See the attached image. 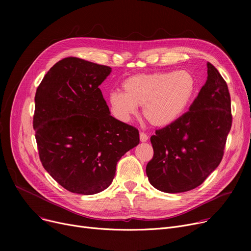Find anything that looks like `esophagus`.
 <instances>
[{
  "label": "esophagus",
  "mask_w": 251,
  "mask_h": 251,
  "mask_svg": "<svg viewBox=\"0 0 251 251\" xmlns=\"http://www.w3.org/2000/svg\"><path fill=\"white\" fill-rule=\"evenodd\" d=\"M139 138H140V141L141 142H146L149 140V136L144 133V132H140L139 133Z\"/></svg>",
  "instance_id": "34e87169"
}]
</instances>
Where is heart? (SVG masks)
Wrapping results in <instances>:
<instances>
[{
    "label": "heart",
    "instance_id": "obj_1",
    "mask_svg": "<svg viewBox=\"0 0 251 251\" xmlns=\"http://www.w3.org/2000/svg\"><path fill=\"white\" fill-rule=\"evenodd\" d=\"M124 92L113 90L108 100L112 113L129 121L142 105L143 118L154 127L176 122L188 108L195 92V80L187 71L136 74L122 82Z\"/></svg>",
    "mask_w": 251,
    "mask_h": 251
}]
</instances>
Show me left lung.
<instances>
[{"label":"left lung","mask_w":251,"mask_h":251,"mask_svg":"<svg viewBox=\"0 0 251 251\" xmlns=\"http://www.w3.org/2000/svg\"><path fill=\"white\" fill-rule=\"evenodd\" d=\"M207 79L189 111L151 137L153 157L147 166L157 190H192L220 165L232 126L231 99L226 81L207 63Z\"/></svg>","instance_id":"left-lung-1"}]
</instances>
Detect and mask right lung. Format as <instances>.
I'll use <instances>...</instances> for the list:
<instances>
[{
    "label": "right lung",
    "mask_w": 251,
    "mask_h": 251,
    "mask_svg": "<svg viewBox=\"0 0 251 251\" xmlns=\"http://www.w3.org/2000/svg\"><path fill=\"white\" fill-rule=\"evenodd\" d=\"M112 68L74 57L56 63L36 89L33 129L47 172L70 192L108 188L138 130L110 114L99 86Z\"/></svg>",
    "instance_id": "obj_1"
}]
</instances>
